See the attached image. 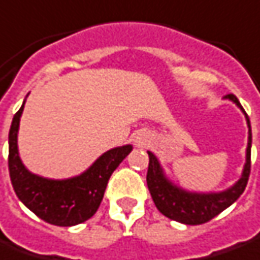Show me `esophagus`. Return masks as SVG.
I'll return each instance as SVG.
<instances>
[{
  "instance_id": "34e87169",
  "label": "esophagus",
  "mask_w": 260,
  "mask_h": 260,
  "mask_svg": "<svg viewBox=\"0 0 260 260\" xmlns=\"http://www.w3.org/2000/svg\"><path fill=\"white\" fill-rule=\"evenodd\" d=\"M135 142H137V144H141V145H142V144H144V139H142V138H137V141H135Z\"/></svg>"
}]
</instances>
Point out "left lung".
<instances>
[{
    "mask_svg": "<svg viewBox=\"0 0 260 260\" xmlns=\"http://www.w3.org/2000/svg\"><path fill=\"white\" fill-rule=\"evenodd\" d=\"M228 98L243 111L242 105L239 103L235 94H228ZM245 115H246L247 126H249L246 164L243 168L242 178L226 191L197 194V192H188L184 191L181 188H177L164 177L155 155L152 152H148V157H149L147 173L148 188H149L151 197L155 203L157 209L166 217L184 223V224H203V223L210 221L213 217H216L224 209H228L229 206H232L240 197V194L245 191L249 175H250V147H252L250 121H249L246 112Z\"/></svg>",
    "mask_w": 260,
    "mask_h": 260,
    "instance_id": "8db88e82",
    "label": "left lung"
}]
</instances>
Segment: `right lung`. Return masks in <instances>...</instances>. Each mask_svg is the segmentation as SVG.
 <instances>
[{
    "instance_id": "right-lung-1",
    "label": "right lung",
    "mask_w": 260,
    "mask_h": 260,
    "mask_svg": "<svg viewBox=\"0 0 260 260\" xmlns=\"http://www.w3.org/2000/svg\"><path fill=\"white\" fill-rule=\"evenodd\" d=\"M23 106L14 115L8 135V170L17 197L54 226H75L93 216L112 173L132 151L131 145L113 148L96 159L83 174L69 180H47L31 174L23 166L17 149V132Z\"/></svg>"
}]
</instances>
